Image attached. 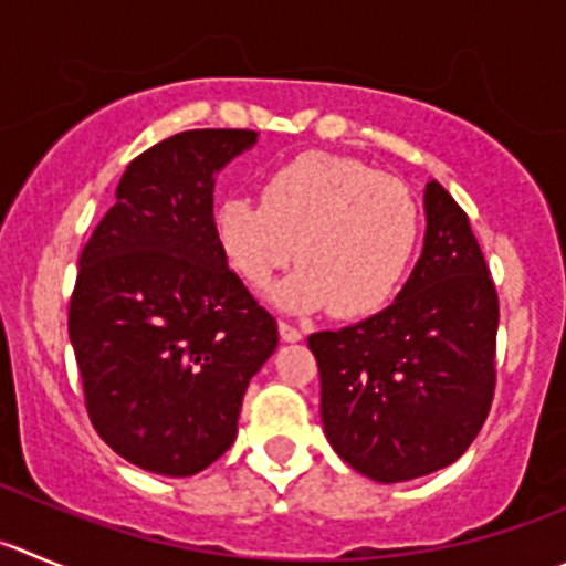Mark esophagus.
Segmentation results:
<instances>
[{
    "instance_id": "1",
    "label": "esophagus",
    "mask_w": 566,
    "mask_h": 566,
    "mask_svg": "<svg viewBox=\"0 0 566 566\" xmlns=\"http://www.w3.org/2000/svg\"><path fill=\"white\" fill-rule=\"evenodd\" d=\"M277 331H280V338H283V342H300V338H303V327L292 325V322H286V319L277 322Z\"/></svg>"
}]
</instances>
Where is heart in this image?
<instances>
[{
	"label": "heart",
	"mask_w": 566,
	"mask_h": 566,
	"mask_svg": "<svg viewBox=\"0 0 566 566\" xmlns=\"http://www.w3.org/2000/svg\"><path fill=\"white\" fill-rule=\"evenodd\" d=\"M217 239L230 266L261 289L297 258L303 266L274 289L289 311L333 305L338 316H367L389 303L411 263L419 211L397 177L355 158L303 153L261 186V202L224 199Z\"/></svg>",
	"instance_id": "obj_1"
}]
</instances>
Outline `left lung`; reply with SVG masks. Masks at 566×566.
I'll return each instance as SVG.
<instances>
[{
	"instance_id": "8db88e82",
	"label": "left lung",
	"mask_w": 566,
	"mask_h": 566,
	"mask_svg": "<svg viewBox=\"0 0 566 566\" xmlns=\"http://www.w3.org/2000/svg\"><path fill=\"white\" fill-rule=\"evenodd\" d=\"M422 258L380 314L311 333L327 441L360 475L413 481L464 455L494 400L500 303L464 208L424 188Z\"/></svg>"
}]
</instances>
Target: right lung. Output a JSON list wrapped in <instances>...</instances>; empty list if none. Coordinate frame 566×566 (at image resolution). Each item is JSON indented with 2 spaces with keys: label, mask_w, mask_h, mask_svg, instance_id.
Listing matches in <instances>:
<instances>
[{
  "label": "right lung",
  "mask_w": 566,
  "mask_h": 566,
  "mask_svg": "<svg viewBox=\"0 0 566 566\" xmlns=\"http://www.w3.org/2000/svg\"><path fill=\"white\" fill-rule=\"evenodd\" d=\"M252 130H186L130 160L80 255L69 338L107 448L155 475L211 467L239 433L277 322L217 239L213 182Z\"/></svg>",
  "instance_id": "1"
}]
</instances>
